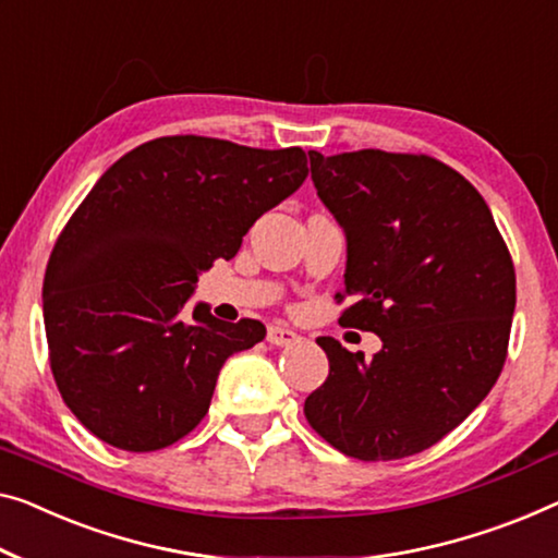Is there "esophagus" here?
I'll return each mask as SVG.
<instances>
[{
    "label": "esophagus",
    "mask_w": 558,
    "mask_h": 558,
    "mask_svg": "<svg viewBox=\"0 0 558 558\" xmlns=\"http://www.w3.org/2000/svg\"><path fill=\"white\" fill-rule=\"evenodd\" d=\"M298 340H301V336H298L295 330H290V328H282V326H270L268 328V343L270 345H293V343H298Z\"/></svg>",
    "instance_id": "obj_1"
}]
</instances>
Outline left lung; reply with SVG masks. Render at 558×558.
Masks as SVG:
<instances>
[{
  "instance_id": "1",
  "label": "left lung",
  "mask_w": 558,
  "mask_h": 558,
  "mask_svg": "<svg viewBox=\"0 0 558 558\" xmlns=\"http://www.w3.org/2000/svg\"><path fill=\"white\" fill-rule=\"evenodd\" d=\"M318 197L345 232L343 326L384 348L365 361L336 338L315 340L328 378L305 418L340 453L393 461L459 426L506 361L517 272L486 199L426 155L311 149Z\"/></svg>"
}]
</instances>
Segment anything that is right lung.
Masks as SVG:
<instances>
[{"mask_svg":"<svg viewBox=\"0 0 558 558\" xmlns=\"http://www.w3.org/2000/svg\"><path fill=\"white\" fill-rule=\"evenodd\" d=\"M307 178L301 147L157 137L122 155L82 199L49 255L41 311L57 388L89 434L157 451L210 409L232 353L260 320L185 313L199 272L235 257L253 222Z\"/></svg>","mask_w":558,"mask_h":558,"instance_id":"obj_1","label":"right lung"}]
</instances>
